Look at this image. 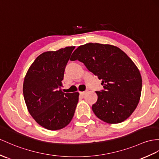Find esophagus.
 <instances>
[{
	"label": "esophagus",
	"instance_id": "esophagus-1",
	"mask_svg": "<svg viewBox=\"0 0 159 159\" xmlns=\"http://www.w3.org/2000/svg\"><path fill=\"white\" fill-rule=\"evenodd\" d=\"M86 92H87V90L84 91V92H80V95L84 96V95H85V94H86Z\"/></svg>",
	"mask_w": 159,
	"mask_h": 159
}]
</instances>
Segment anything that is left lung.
<instances>
[{
	"label": "left lung",
	"instance_id": "left-lung-1",
	"mask_svg": "<svg viewBox=\"0 0 159 159\" xmlns=\"http://www.w3.org/2000/svg\"><path fill=\"white\" fill-rule=\"evenodd\" d=\"M71 61L78 60L102 80L104 89L96 91L98 100L92 107L96 117L108 123L128 118L140 98V73L130 58L115 46L88 43L79 46Z\"/></svg>",
	"mask_w": 159,
	"mask_h": 159
}]
</instances>
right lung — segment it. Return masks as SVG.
<instances>
[{
	"label": "right lung",
	"instance_id": "obj_1",
	"mask_svg": "<svg viewBox=\"0 0 159 159\" xmlns=\"http://www.w3.org/2000/svg\"><path fill=\"white\" fill-rule=\"evenodd\" d=\"M75 46L38 56L25 77L23 92L32 117L49 130L67 126L74 115L79 93L61 91L65 69Z\"/></svg>",
	"mask_w": 159,
	"mask_h": 159
}]
</instances>
